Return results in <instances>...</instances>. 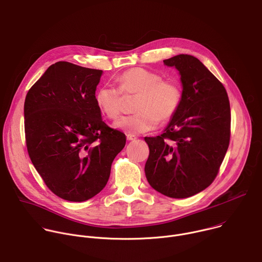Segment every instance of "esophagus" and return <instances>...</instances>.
<instances>
[{
    "instance_id": "esophagus-1",
    "label": "esophagus",
    "mask_w": 262,
    "mask_h": 262,
    "mask_svg": "<svg viewBox=\"0 0 262 262\" xmlns=\"http://www.w3.org/2000/svg\"><path fill=\"white\" fill-rule=\"evenodd\" d=\"M137 137L135 136V135H133V134H127V140H129V141H131V140H135Z\"/></svg>"
}]
</instances>
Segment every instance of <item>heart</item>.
Segmentation results:
<instances>
[{
  "label": "heart",
  "instance_id": "b5f03b06",
  "mask_svg": "<svg viewBox=\"0 0 262 262\" xmlns=\"http://www.w3.org/2000/svg\"><path fill=\"white\" fill-rule=\"evenodd\" d=\"M118 88L104 84L95 94L99 111L111 120H117L123 111V96L134 97L132 116L124 117L115 127L127 133H143L160 123L169 122L180 110L183 93L174 80L144 68H131L117 79Z\"/></svg>",
  "mask_w": 262,
  "mask_h": 262
}]
</instances>
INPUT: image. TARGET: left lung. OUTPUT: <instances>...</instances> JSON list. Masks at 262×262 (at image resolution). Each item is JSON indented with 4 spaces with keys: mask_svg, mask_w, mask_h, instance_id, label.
<instances>
[{
    "mask_svg": "<svg viewBox=\"0 0 262 262\" xmlns=\"http://www.w3.org/2000/svg\"><path fill=\"white\" fill-rule=\"evenodd\" d=\"M163 62L180 71L183 98L165 131L144 137L149 148L144 171L156 191L187 198L219 172L230 141V104L222 82L197 58L179 55Z\"/></svg>",
    "mask_w": 262,
    "mask_h": 262,
    "instance_id": "1",
    "label": "left lung"
}]
</instances>
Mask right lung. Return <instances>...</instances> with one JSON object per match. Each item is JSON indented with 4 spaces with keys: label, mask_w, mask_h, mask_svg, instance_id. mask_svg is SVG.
<instances>
[{
    "label": "right lung",
    "mask_w": 262,
    "mask_h": 262,
    "mask_svg": "<svg viewBox=\"0 0 262 262\" xmlns=\"http://www.w3.org/2000/svg\"><path fill=\"white\" fill-rule=\"evenodd\" d=\"M102 70L52 64L25 100L30 159L47 188L74 202L97 195L111 176L126 135L107 126L96 105Z\"/></svg>",
    "instance_id": "1"
}]
</instances>
